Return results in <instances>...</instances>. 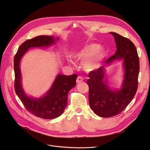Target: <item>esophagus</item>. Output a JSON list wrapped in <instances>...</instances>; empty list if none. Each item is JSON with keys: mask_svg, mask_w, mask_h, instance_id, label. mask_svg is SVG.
<instances>
[{"mask_svg": "<svg viewBox=\"0 0 150 150\" xmlns=\"http://www.w3.org/2000/svg\"><path fill=\"white\" fill-rule=\"evenodd\" d=\"M83 77H81V76H78L77 77V79H76V82L77 83H80L81 81H83Z\"/></svg>", "mask_w": 150, "mask_h": 150, "instance_id": "34e87169", "label": "esophagus"}]
</instances>
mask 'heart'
Instances as JSON below:
<instances>
[{
    "mask_svg": "<svg viewBox=\"0 0 150 150\" xmlns=\"http://www.w3.org/2000/svg\"><path fill=\"white\" fill-rule=\"evenodd\" d=\"M107 51L99 44L91 43L76 50L74 57L79 60H84L83 67L85 71L90 72L97 70L100 67L101 62L106 56Z\"/></svg>",
    "mask_w": 150,
    "mask_h": 150,
    "instance_id": "1",
    "label": "heart"
}]
</instances>
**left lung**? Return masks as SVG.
<instances>
[{
	"instance_id": "8db88e82",
	"label": "left lung",
	"mask_w": 150,
	"mask_h": 150,
	"mask_svg": "<svg viewBox=\"0 0 150 150\" xmlns=\"http://www.w3.org/2000/svg\"><path fill=\"white\" fill-rule=\"evenodd\" d=\"M115 38L117 51L105 65L88 74L89 103L91 109L100 117L108 118L124 110L131 102L138 88L139 62L133 42L115 32H110ZM116 60L123 61L124 79L120 89H112L105 79V67Z\"/></svg>"
}]
</instances>
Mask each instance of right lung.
Here are the masks:
<instances>
[{
    "label": "right lung",
    "instance_id": "right-lung-1",
    "mask_svg": "<svg viewBox=\"0 0 150 150\" xmlns=\"http://www.w3.org/2000/svg\"><path fill=\"white\" fill-rule=\"evenodd\" d=\"M59 40V37L40 35L24 42L19 47L14 57L15 90L26 109L37 117L43 119H54L59 117L67 107L68 93L75 87L77 75H64L58 74L50 89L40 98L28 96L22 88V74L20 64L22 58L30 48L48 47Z\"/></svg>",
    "mask_w": 150,
    "mask_h": 150
}]
</instances>
